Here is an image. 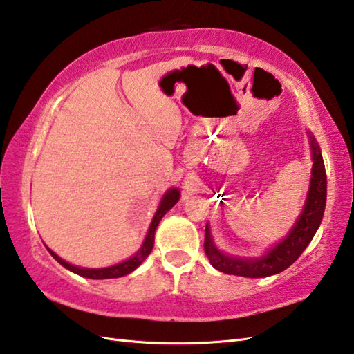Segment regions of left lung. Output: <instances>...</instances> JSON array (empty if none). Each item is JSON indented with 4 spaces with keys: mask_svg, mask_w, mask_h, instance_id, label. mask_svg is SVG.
Masks as SVG:
<instances>
[{
    "mask_svg": "<svg viewBox=\"0 0 354 354\" xmlns=\"http://www.w3.org/2000/svg\"><path fill=\"white\" fill-rule=\"evenodd\" d=\"M310 149H313V173H310V187L304 207L298 220L283 241L274 245L266 254L254 259L227 256L215 247L211 230L206 225L205 234V253L214 268L226 274H236L245 278H266L286 270L303 253L322 223L323 212L326 205V171L320 147L314 137H309Z\"/></svg>",
    "mask_w": 354,
    "mask_h": 354,
    "instance_id": "obj_1",
    "label": "left lung"
}]
</instances>
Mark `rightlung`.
Masks as SVG:
<instances>
[{"instance_id": "add662e5", "label": "right lung", "mask_w": 354, "mask_h": 354, "mask_svg": "<svg viewBox=\"0 0 354 354\" xmlns=\"http://www.w3.org/2000/svg\"><path fill=\"white\" fill-rule=\"evenodd\" d=\"M179 190L178 189H170L167 190V194L162 196V200H160V205L158 207V211H156L154 217L151 225H149V230L147 232V237L145 241H143L140 250L137 251V253L129 257L128 261L124 262H120L117 266H112V267H106V268H81V267H76V266H71V263L65 262L64 259H61L55 251H51L50 248H46L50 251V254L55 257V259L64 266L67 270L73 272L76 274H80V277L84 278H91V279H109V278H122L124 274H128L131 272H134L137 267L140 266V263L147 259L148 254L151 253L153 250V245H154V232H156V227H158L159 221L162 220L164 215L167 214V211H170V209L176 205L178 200H179Z\"/></svg>"}]
</instances>
